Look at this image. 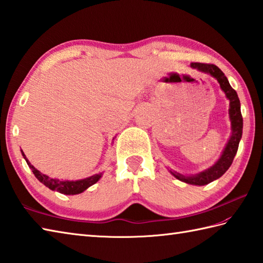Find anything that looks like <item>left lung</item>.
Wrapping results in <instances>:
<instances>
[{
    "instance_id": "1",
    "label": "left lung",
    "mask_w": 263,
    "mask_h": 263,
    "mask_svg": "<svg viewBox=\"0 0 263 263\" xmlns=\"http://www.w3.org/2000/svg\"><path fill=\"white\" fill-rule=\"evenodd\" d=\"M190 66L193 69H197L200 72H203L211 76L212 78L218 81L220 86V89L224 91L226 98L230 100V109H228V114H230V120H231V136L226 146L222 150L220 157L218 158L216 163L210 166L209 168H206L202 172L198 173V174L194 175H183L181 173H177L175 171H171V174L176 177L177 180H180L184 183L191 184V185H206L215 180H218L220 176H222L226 173V171L230 168L234 157L237 153L239 141L242 139V133H243V117L241 114V103H239V99L236 91L231 87L230 82L226 76L224 74L218 66L214 64H203V63H191Z\"/></svg>"
}]
</instances>
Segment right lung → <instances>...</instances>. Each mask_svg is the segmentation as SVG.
<instances>
[{
  "label": "right lung",
  "instance_id": "add662e5",
  "mask_svg": "<svg viewBox=\"0 0 263 263\" xmlns=\"http://www.w3.org/2000/svg\"><path fill=\"white\" fill-rule=\"evenodd\" d=\"M114 140V139H113ZM21 154L24 156L25 160L27 161L28 166L29 168L32 171L33 174H35L37 180L43 183L44 185L47 186L48 189H51L52 191H58L62 194H66V195H74V194H79L82 193L83 191H86L88 187H90L91 185H93L95 183H97L100 177L103 176V173H98V174L91 175L86 178H82V180H76V181H70V180H59V178H53L49 177L45 174H43L42 172H39L38 170H36L33 167L30 161L27 159L26 155L24 154V152L21 150Z\"/></svg>",
  "mask_w": 263,
  "mask_h": 263
}]
</instances>
